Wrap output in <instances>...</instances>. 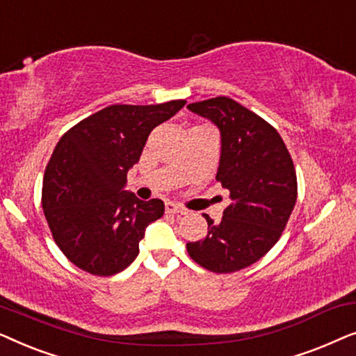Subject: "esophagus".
<instances>
[{
    "instance_id": "1",
    "label": "esophagus",
    "mask_w": 356,
    "mask_h": 356,
    "mask_svg": "<svg viewBox=\"0 0 356 356\" xmlns=\"http://www.w3.org/2000/svg\"><path fill=\"white\" fill-rule=\"evenodd\" d=\"M165 211H167L168 213H179V216L188 213L186 209L179 206V204H175V202H165Z\"/></svg>"
}]
</instances>
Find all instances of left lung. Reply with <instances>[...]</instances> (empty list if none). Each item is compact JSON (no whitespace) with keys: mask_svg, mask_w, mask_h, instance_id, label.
Here are the masks:
<instances>
[{"mask_svg":"<svg viewBox=\"0 0 356 356\" xmlns=\"http://www.w3.org/2000/svg\"><path fill=\"white\" fill-rule=\"evenodd\" d=\"M188 108L220 131L216 178L232 202L218 223L204 213L207 235L186 250L204 269L230 274L254 264L279 241L298 193L295 165L274 126L238 102L216 97Z\"/></svg>","mask_w":356,"mask_h":356,"instance_id":"obj_1","label":"left lung"}]
</instances>
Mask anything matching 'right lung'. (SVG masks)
<instances>
[{"instance_id": "add662e5", "label": "right lung", "mask_w": 356, "mask_h": 356, "mask_svg": "<svg viewBox=\"0 0 356 356\" xmlns=\"http://www.w3.org/2000/svg\"><path fill=\"white\" fill-rule=\"evenodd\" d=\"M184 104L110 105L56 144L43 177L42 207L53 240L79 269L108 277L138 257L145 228L165 206L124 191L126 175L139 162L150 131Z\"/></svg>"}]
</instances>
